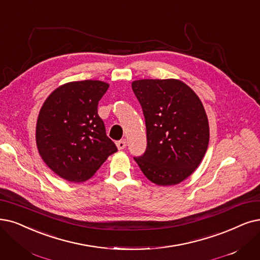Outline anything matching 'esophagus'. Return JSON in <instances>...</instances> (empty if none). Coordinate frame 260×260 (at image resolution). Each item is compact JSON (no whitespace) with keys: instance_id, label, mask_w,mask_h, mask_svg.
I'll return each instance as SVG.
<instances>
[{"instance_id":"obj_1","label":"esophagus","mask_w":260,"mask_h":260,"mask_svg":"<svg viewBox=\"0 0 260 260\" xmlns=\"http://www.w3.org/2000/svg\"><path fill=\"white\" fill-rule=\"evenodd\" d=\"M116 146L118 149H124L127 146V142L126 140H120L118 142H116Z\"/></svg>"}]
</instances>
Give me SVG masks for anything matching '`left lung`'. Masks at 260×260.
I'll return each mask as SVG.
<instances>
[{
  "mask_svg": "<svg viewBox=\"0 0 260 260\" xmlns=\"http://www.w3.org/2000/svg\"><path fill=\"white\" fill-rule=\"evenodd\" d=\"M132 89L143 110L147 147L134 157L143 174L159 185L177 184L202 162L209 143L203 103L183 82L139 80Z\"/></svg>",
  "mask_w": 260,
  "mask_h": 260,
  "instance_id": "8db88e82",
  "label": "left lung"
}]
</instances>
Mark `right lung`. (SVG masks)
<instances>
[{"label": "right lung", "mask_w": 260, "mask_h": 260, "mask_svg": "<svg viewBox=\"0 0 260 260\" xmlns=\"http://www.w3.org/2000/svg\"><path fill=\"white\" fill-rule=\"evenodd\" d=\"M108 88L101 81L70 82L45 101L37 119V148L59 177L85 181L117 151L98 115V103Z\"/></svg>", "instance_id": "add662e5"}]
</instances>
